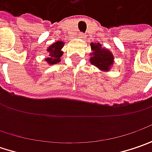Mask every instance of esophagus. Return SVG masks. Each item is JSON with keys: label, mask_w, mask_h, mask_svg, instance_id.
<instances>
[{"label": "esophagus", "mask_w": 152, "mask_h": 152, "mask_svg": "<svg viewBox=\"0 0 152 152\" xmlns=\"http://www.w3.org/2000/svg\"><path fill=\"white\" fill-rule=\"evenodd\" d=\"M79 38H83V37H85V34H84V33H79Z\"/></svg>", "instance_id": "esophagus-1"}]
</instances>
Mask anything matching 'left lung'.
<instances>
[{
    "instance_id": "8db88e82",
    "label": "left lung",
    "mask_w": 152,
    "mask_h": 152,
    "mask_svg": "<svg viewBox=\"0 0 152 152\" xmlns=\"http://www.w3.org/2000/svg\"><path fill=\"white\" fill-rule=\"evenodd\" d=\"M91 49L93 50L90 59L91 62L96 67L102 70H108L111 65L113 63V55L108 50L102 48L99 44L91 43Z\"/></svg>"
}]
</instances>
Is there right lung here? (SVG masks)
<instances>
[{
    "instance_id": "add662e5",
    "label": "right lung",
    "mask_w": 152,
    "mask_h": 152,
    "mask_svg": "<svg viewBox=\"0 0 152 152\" xmlns=\"http://www.w3.org/2000/svg\"><path fill=\"white\" fill-rule=\"evenodd\" d=\"M64 45V43L61 41H57L53 45H50V47L47 49L49 52V57L45 59V61H47L49 64H56L57 62L61 61L60 57L62 56V51L61 49L62 46Z\"/></svg>"
}]
</instances>
